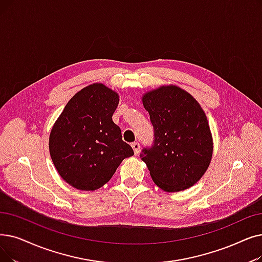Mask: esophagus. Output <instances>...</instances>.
<instances>
[{
	"label": "esophagus",
	"instance_id": "34e87169",
	"mask_svg": "<svg viewBox=\"0 0 262 262\" xmlns=\"http://www.w3.org/2000/svg\"><path fill=\"white\" fill-rule=\"evenodd\" d=\"M132 147H133L134 153H135L136 155L139 154V152H140V144H139L138 142H133V143H132Z\"/></svg>",
	"mask_w": 262,
	"mask_h": 262
}]
</instances>
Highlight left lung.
Instances as JSON below:
<instances>
[{
    "instance_id": "8db88e82",
    "label": "left lung",
    "mask_w": 262,
    "mask_h": 262,
    "mask_svg": "<svg viewBox=\"0 0 262 262\" xmlns=\"http://www.w3.org/2000/svg\"><path fill=\"white\" fill-rule=\"evenodd\" d=\"M142 104L150 115L154 140L140 157L152 180L169 192L189 188L207 171L213 154L206 113L194 97L176 85L146 92Z\"/></svg>"
}]
</instances>
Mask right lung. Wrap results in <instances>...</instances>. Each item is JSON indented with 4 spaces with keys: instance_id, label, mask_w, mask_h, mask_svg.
Returning a JSON list of instances; mask_svg holds the SVG:
<instances>
[{
    "instance_id": "right-lung-1",
    "label": "right lung",
    "mask_w": 262,
    "mask_h": 262,
    "mask_svg": "<svg viewBox=\"0 0 262 262\" xmlns=\"http://www.w3.org/2000/svg\"><path fill=\"white\" fill-rule=\"evenodd\" d=\"M119 95L103 83L83 88L68 101L49 137L52 162L61 178L80 190H95L134 155L112 121Z\"/></svg>"
}]
</instances>
